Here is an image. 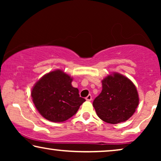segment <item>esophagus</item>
<instances>
[{
	"label": "esophagus",
	"instance_id": "obj_1",
	"mask_svg": "<svg viewBox=\"0 0 161 161\" xmlns=\"http://www.w3.org/2000/svg\"><path fill=\"white\" fill-rule=\"evenodd\" d=\"M92 99V97L91 94H89V95H88L86 97V100L87 101H91Z\"/></svg>",
	"mask_w": 161,
	"mask_h": 161
}]
</instances>
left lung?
Here are the masks:
<instances>
[{
  "label": "left lung",
  "instance_id": "obj_1",
  "mask_svg": "<svg viewBox=\"0 0 161 161\" xmlns=\"http://www.w3.org/2000/svg\"><path fill=\"white\" fill-rule=\"evenodd\" d=\"M102 84V92L93 102L99 118L110 124H118L130 118L139 103L133 82L122 75L114 73L103 79Z\"/></svg>",
  "mask_w": 161,
  "mask_h": 161
}]
</instances>
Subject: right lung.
Wrapping results in <instances>:
<instances>
[{
    "instance_id": "obj_1",
    "label": "right lung",
    "mask_w": 161,
    "mask_h": 161,
    "mask_svg": "<svg viewBox=\"0 0 161 161\" xmlns=\"http://www.w3.org/2000/svg\"><path fill=\"white\" fill-rule=\"evenodd\" d=\"M72 78L60 69L46 74L31 91L35 107L46 119L54 122L67 120L77 113L86 100L80 97Z\"/></svg>"
}]
</instances>
